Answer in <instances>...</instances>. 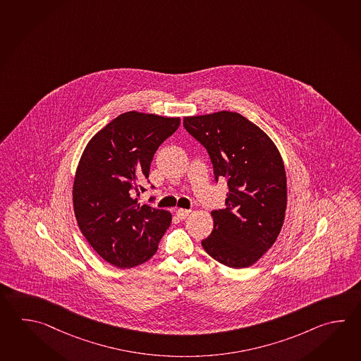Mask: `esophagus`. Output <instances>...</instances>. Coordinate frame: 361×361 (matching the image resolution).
Instances as JSON below:
<instances>
[{"label": "esophagus", "mask_w": 361, "mask_h": 361, "mask_svg": "<svg viewBox=\"0 0 361 361\" xmlns=\"http://www.w3.org/2000/svg\"><path fill=\"white\" fill-rule=\"evenodd\" d=\"M190 214V211L189 209H183V208H180V209H177L176 216L178 220H185L188 216Z\"/></svg>", "instance_id": "34e87169"}]
</instances>
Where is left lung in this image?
Returning <instances> with one entry per match:
<instances>
[{
  "instance_id": "1",
  "label": "left lung",
  "mask_w": 361,
  "mask_h": 361,
  "mask_svg": "<svg viewBox=\"0 0 361 361\" xmlns=\"http://www.w3.org/2000/svg\"><path fill=\"white\" fill-rule=\"evenodd\" d=\"M184 127L206 147L214 181L225 178L224 209H214V230L202 245L222 265L257 262L279 235L287 207V177L270 137L233 111L185 117Z\"/></svg>"
}]
</instances>
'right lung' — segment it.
<instances>
[{
  "label": "right lung",
  "instance_id": "obj_1",
  "mask_svg": "<svg viewBox=\"0 0 361 361\" xmlns=\"http://www.w3.org/2000/svg\"><path fill=\"white\" fill-rule=\"evenodd\" d=\"M178 126L180 118L127 111L96 133L82 154L74 178V214L83 236L111 265L144 264L171 225L169 212L140 206L136 197L147 190L144 180L150 184L157 149Z\"/></svg>",
  "mask_w": 361,
  "mask_h": 361
}]
</instances>
